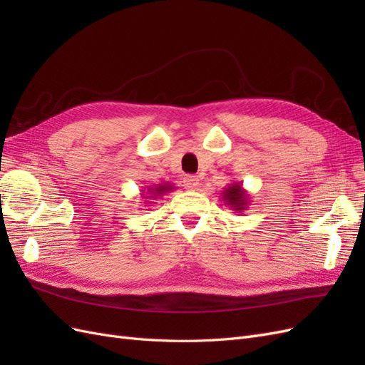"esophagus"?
<instances>
[{
    "mask_svg": "<svg viewBox=\"0 0 365 365\" xmlns=\"http://www.w3.org/2000/svg\"><path fill=\"white\" fill-rule=\"evenodd\" d=\"M200 178L195 175H187L184 178V187L187 190H197V187H200Z\"/></svg>",
    "mask_w": 365,
    "mask_h": 365,
    "instance_id": "34e87169",
    "label": "esophagus"
}]
</instances>
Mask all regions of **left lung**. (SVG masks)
<instances>
[{
  "instance_id": "8db88e82",
  "label": "left lung",
  "mask_w": 365,
  "mask_h": 365,
  "mask_svg": "<svg viewBox=\"0 0 365 365\" xmlns=\"http://www.w3.org/2000/svg\"><path fill=\"white\" fill-rule=\"evenodd\" d=\"M222 201L225 205L231 207V210H235L236 213H242L244 210L248 208L250 205V195L244 189L242 182H231L225 187V190L222 192Z\"/></svg>"
}]
</instances>
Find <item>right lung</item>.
<instances>
[{
  "mask_svg": "<svg viewBox=\"0 0 365 365\" xmlns=\"http://www.w3.org/2000/svg\"><path fill=\"white\" fill-rule=\"evenodd\" d=\"M175 185L170 184V182H164V184H153V185H149L148 187V192L146 190H141L143 193H140L145 200H158L160 196H163L164 193H169V192H173ZM145 202H149V201H145Z\"/></svg>",
  "mask_w": 365,
  "mask_h": 365,
  "instance_id": "obj_1",
  "label": "right lung"
}]
</instances>
